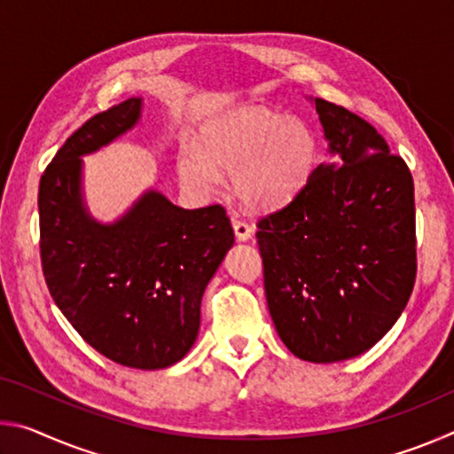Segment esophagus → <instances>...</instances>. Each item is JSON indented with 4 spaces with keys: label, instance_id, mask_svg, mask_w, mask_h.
<instances>
[{
    "label": "esophagus",
    "instance_id": "obj_1",
    "mask_svg": "<svg viewBox=\"0 0 454 454\" xmlns=\"http://www.w3.org/2000/svg\"><path fill=\"white\" fill-rule=\"evenodd\" d=\"M232 228H234V234H236V240L240 242H248L252 238V228L242 222L240 218H232Z\"/></svg>",
    "mask_w": 454,
    "mask_h": 454
}]
</instances>
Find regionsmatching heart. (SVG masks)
<instances>
[{
	"instance_id": "heart-1",
	"label": "heart",
	"mask_w": 454,
	"mask_h": 454,
	"mask_svg": "<svg viewBox=\"0 0 454 454\" xmlns=\"http://www.w3.org/2000/svg\"><path fill=\"white\" fill-rule=\"evenodd\" d=\"M318 156V137L306 121L246 106L204 121L198 148L178 153V176L196 194H214L222 172L232 174V190L246 208L272 212L302 194Z\"/></svg>"
}]
</instances>
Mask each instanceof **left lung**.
I'll list each match as a JSON object with an SVG mask.
<instances>
[{"label":"left lung","instance_id":"8db88e82","mask_svg":"<svg viewBox=\"0 0 454 454\" xmlns=\"http://www.w3.org/2000/svg\"><path fill=\"white\" fill-rule=\"evenodd\" d=\"M309 99L330 160L286 208L258 222L256 238L280 340L298 358L330 364L372 348L409 302L414 184L368 121Z\"/></svg>","mask_w":454,"mask_h":454}]
</instances>
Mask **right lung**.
<instances>
[{"label": "right lung", "instance_id": "1", "mask_svg": "<svg viewBox=\"0 0 454 454\" xmlns=\"http://www.w3.org/2000/svg\"><path fill=\"white\" fill-rule=\"evenodd\" d=\"M142 98L88 120L40 180V250L50 294L99 355L142 371L172 366L194 347L200 302L234 232L222 206L184 210L144 190L116 220L90 212L83 156L140 124Z\"/></svg>", "mask_w": 454, "mask_h": 454}]
</instances>
